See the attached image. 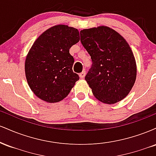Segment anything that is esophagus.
Wrapping results in <instances>:
<instances>
[{"instance_id":"1","label":"esophagus","mask_w":156,"mask_h":156,"mask_svg":"<svg viewBox=\"0 0 156 156\" xmlns=\"http://www.w3.org/2000/svg\"><path fill=\"white\" fill-rule=\"evenodd\" d=\"M85 76H86V71H83V72L80 73V74H79L80 78H81V79H83L84 77H85Z\"/></svg>"}]
</instances>
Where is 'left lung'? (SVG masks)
Returning a JSON list of instances; mask_svg holds the SVG:
<instances>
[{"mask_svg": "<svg viewBox=\"0 0 156 156\" xmlns=\"http://www.w3.org/2000/svg\"><path fill=\"white\" fill-rule=\"evenodd\" d=\"M80 34L92 61L85 80L94 96L106 104L124 99L136 78V63L127 41L104 26L81 30Z\"/></svg>", "mask_w": 156, "mask_h": 156, "instance_id": "obj_1", "label": "left lung"}]
</instances>
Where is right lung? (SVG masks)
<instances>
[{
  "instance_id": "1",
  "label": "right lung",
  "mask_w": 156,
  "mask_h": 156,
  "mask_svg": "<svg viewBox=\"0 0 156 156\" xmlns=\"http://www.w3.org/2000/svg\"><path fill=\"white\" fill-rule=\"evenodd\" d=\"M79 31L66 25L48 28L36 39L27 54L25 73L30 89L39 99L57 103L79 80L73 73L69 48L79 42Z\"/></svg>"
}]
</instances>
